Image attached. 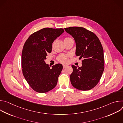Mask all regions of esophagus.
<instances>
[{
  "label": "esophagus",
  "instance_id": "esophagus-1",
  "mask_svg": "<svg viewBox=\"0 0 123 123\" xmlns=\"http://www.w3.org/2000/svg\"><path fill=\"white\" fill-rule=\"evenodd\" d=\"M67 66V65H63V68H66Z\"/></svg>",
  "mask_w": 123,
  "mask_h": 123
}]
</instances>
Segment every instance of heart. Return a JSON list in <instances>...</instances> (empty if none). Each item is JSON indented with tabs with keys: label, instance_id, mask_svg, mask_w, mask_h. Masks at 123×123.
I'll use <instances>...</instances> for the list:
<instances>
[{
	"label": "heart",
	"instance_id": "b5f03b06",
	"mask_svg": "<svg viewBox=\"0 0 123 123\" xmlns=\"http://www.w3.org/2000/svg\"><path fill=\"white\" fill-rule=\"evenodd\" d=\"M69 39H71V38L66 37L64 39V41H66ZM68 57H69V55L63 54V55H59L57 57V60L58 61H59L60 62H61L62 63H67L68 62Z\"/></svg>",
	"mask_w": 123,
	"mask_h": 123
}]
</instances>
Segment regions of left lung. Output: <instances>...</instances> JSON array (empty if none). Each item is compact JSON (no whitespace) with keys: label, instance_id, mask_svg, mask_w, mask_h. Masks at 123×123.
<instances>
[{"label":"left lung","instance_id":"left-lung-1","mask_svg":"<svg viewBox=\"0 0 123 123\" xmlns=\"http://www.w3.org/2000/svg\"><path fill=\"white\" fill-rule=\"evenodd\" d=\"M65 30L74 38L75 54L82 59L81 67L72 66V85L81 91L90 90L97 85L104 70L102 45L95 33L84 28L70 27Z\"/></svg>","mask_w":123,"mask_h":123}]
</instances>
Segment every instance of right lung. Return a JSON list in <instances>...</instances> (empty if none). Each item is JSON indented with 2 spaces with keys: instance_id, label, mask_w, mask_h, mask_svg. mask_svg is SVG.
I'll list each match as a JSON object with an SVG mask.
<instances>
[{
  "instance_id": "obj_1",
  "label": "right lung",
  "mask_w": 123,
  "mask_h": 123,
  "mask_svg": "<svg viewBox=\"0 0 123 123\" xmlns=\"http://www.w3.org/2000/svg\"><path fill=\"white\" fill-rule=\"evenodd\" d=\"M64 31L62 28H43L31 34L24 45L22 73L30 86L37 92H49L57 85L62 65L57 64L50 68L44 60L47 54L51 51L52 43Z\"/></svg>"
}]
</instances>
